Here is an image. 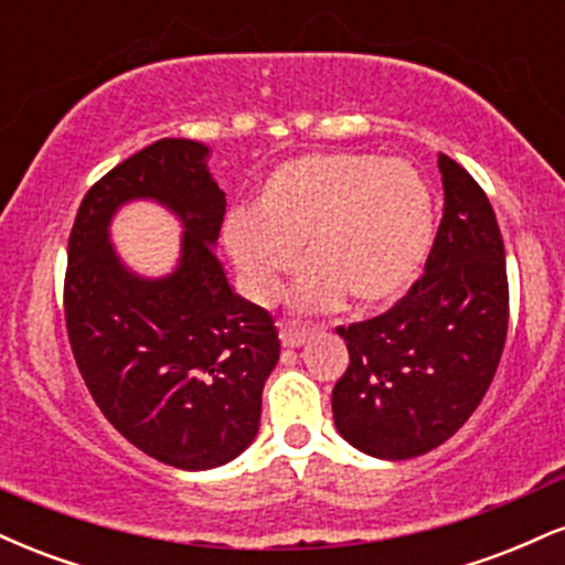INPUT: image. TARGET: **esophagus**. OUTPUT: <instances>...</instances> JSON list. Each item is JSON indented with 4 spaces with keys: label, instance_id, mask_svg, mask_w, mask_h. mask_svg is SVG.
I'll return each mask as SVG.
<instances>
[{
    "label": "esophagus",
    "instance_id": "obj_1",
    "mask_svg": "<svg viewBox=\"0 0 565 565\" xmlns=\"http://www.w3.org/2000/svg\"><path fill=\"white\" fill-rule=\"evenodd\" d=\"M278 332H281V345L284 348H300L305 340H308V329L300 327V323H278Z\"/></svg>",
    "mask_w": 565,
    "mask_h": 565
}]
</instances>
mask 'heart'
Listing matches in <instances>:
<instances>
[{
  "mask_svg": "<svg viewBox=\"0 0 565 565\" xmlns=\"http://www.w3.org/2000/svg\"><path fill=\"white\" fill-rule=\"evenodd\" d=\"M436 242V199L425 174L404 159L372 153H310L265 178L252 212L223 225L246 295L270 302L300 249L302 276L291 308L327 313L398 302L423 274Z\"/></svg>",
  "mask_w": 565,
  "mask_h": 565,
  "instance_id": "1",
  "label": "heart"
}]
</instances>
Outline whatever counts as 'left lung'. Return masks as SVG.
<instances>
[{"mask_svg": "<svg viewBox=\"0 0 565 565\" xmlns=\"http://www.w3.org/2000/svg\"><path fill=\"white\" fill-rule=\"evenodd\" d=\"M444 220L425 276L387 313L340 327L350 366L334 385L337 433L377 459H412L459 430L489 391L508 337V268L494 210L438 157Z\"/></svg>", "mask_w": 565, "mask_h": 565, "instance_id": "8db88e82", "label": "left lung"}]
</instances>
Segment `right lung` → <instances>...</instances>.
Returning <instances> with one entry per match:
<instances>
[{"instance_id":"obj_1","label":"right lung","mask_w":565,"mask_h":565,"mask_svg":"<svg viewBox=\"0 0 565 565\" xmlns=\"http://www.w3.org/2000/svg\"><path fill=\"white\" fill-rule=\"evenodd\" d=\"M206 161L204 142H151L89 188L68 238L76 366L108 423L180 470L220 468L255 440L281 353L270 313L233 291L215 255L225 193ZM132 200L164 205L184 228L170 275L142 277L115 252L110 223Z\"/></svg>"}]
</instances>
